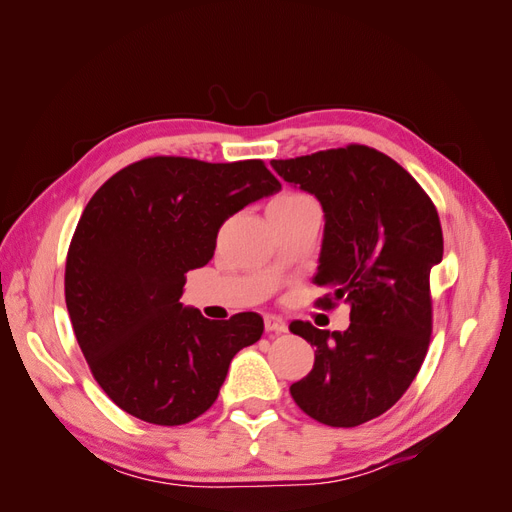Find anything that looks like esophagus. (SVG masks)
Segmentation results:
<instances>
[{"label":"esophagus","mask_w":512,"mask_h":512,"mask_svg":"<svg viewBox=\"0 0 512 512\" xmlns=\"http://www.w3.org/2000/svg\"><path fill=\"white\" fill-rule=\"evenodd\" d=\"M265 329L271 333H286L288 331V324L284 318L275 316V314H267L265 316Z\"/></svg>","instance_id":"1"}]
</instances>
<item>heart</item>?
Returning <instances> with one entry per match:
<instances>
[{
	"label": "heart",
	"mask_w": 512,
	"mask_h": 512,
	"mask_svg": "<svg viewBox=\"0 0 512 512\" xmlns=\"http://www.w3.org/2000/svg\"><path fill=\"white\" fill-rule=\"evenodd\" d=\"M303 200H307V196L303 194H282L277 196L273 203H286V205H294V203H303Z\"/></svg>",
	"instance_id": "obj_1"
}]
</instances>
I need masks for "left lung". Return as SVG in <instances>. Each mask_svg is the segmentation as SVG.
<instances>
[{
    "label": "left lung",
    "instance_id": "8db88e82",
    "mask_svg": "<svg viewBox=\"0 0 512 512\" xmlns=\"http://www.w3.org/2000/svg\"><path fill=\"white\" fill-rule=\"evenodd\" d=\"M286 183L324 213L314 284L322 307H350L346 331L294 320L314 346V369L290 386L297 406L331 427L384 414L408 391L429 346V273L442 262L438 211L408 170L365 145L271 160Z\"/></svg>",
    "mask_w": 512,
    "mask_h": 512
}]
</instances>
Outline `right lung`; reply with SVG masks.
Listing matches in <instances>:
<instances>
[{
	"label": "right lung",
	"instance_id": "1",
	"mask_svg": "<svg viewBox=\"0 0 512 512\" xmlns=\"http://www.w3.org/2000/svg\"><path fill=\"white\" fill-rule=\"evenodd\" d=\"M280 190L260 160L147 158L91 196L68 252L66 305L91 374L121 410L173 427L213 406L265 322L207 320L179 301L185 273L213 258L230 215Z\"/></svg>",
	"mask_w": 512,
	"mask_h": 512
}]
</instances>
